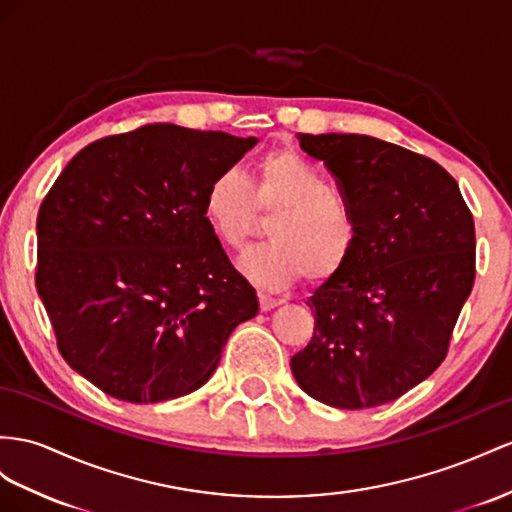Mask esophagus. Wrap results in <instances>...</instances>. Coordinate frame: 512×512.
<instances>
[{"label": "esophagus", "mask_w": 512, "mask_h": 512, "mask_svg": "<svg viewBox=\"0 0 512 512\" xmlns=\"http://www.w3.org/2000/svg\"><path fill=\"white\" fill-rule=\"evenodd\" d=\"M281 303H283L281 298H272L268 294H259V307H261V311H270L274 307H279Z\"/></svg>", "instance_id": "esophagus-1"}]
</instances>
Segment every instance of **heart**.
Here are the masks:
<instances>
[{"instance_id":"b5f03b06","label":"heart","mask_w":512,"mask_h":512,"mask_svg":"<svg viewBox=\"0 0 512 512\" xmlns=\"http://www.w3.org/2000/svg\"><path fill=\"white\" fill-rule=\"evenodd\" d=\"M270 242L246 253L242 268L266 287L298 279L329 281L346 266L357 246L359 225L348 196L322 170L292 149L259 157L248 179L227 168L207 183L203 214L222 246L242 251L259 227V214H272Z\"/></svg>"}]
</instances>
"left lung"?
Segmentation results:
<instances>
[{
	"label": "left lung",
	"instance_id": "1",
	"mask_svg": "<svg viewBox=\"0 0 512 512\" xmlns=\"http://www.w3.org/2000/svg\"><path fill=\"white\" fill-rule=\"evenodd\" d=\"M348 196L359 225L346 266L307 305L313 337L292 357L296 383L335 409L400 398L448 355L476 279V229L435 160L361 134H298Z\"/></svg>",
	"mask_w": 512,
	"mask_h": 512
}]
</instances>
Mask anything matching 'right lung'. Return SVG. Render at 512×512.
<instances>
[{"label":"right lung","mask_w":512,"mask_h":512,"mask_svg":"<svg viewBox=\"0 0 512 512\" xmlns=\"http://www.w3.org/2000/svg\"><path fill=\"white\" fill-rule=\"evenodd\" d=\"M257 138L173 123L90 142L38 209L36 290L60 355L103 393L149 404L214 374L257 316L203 214L207 183Z\"/></svg>","instance_id":"obj_1"}]
</instances>
